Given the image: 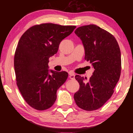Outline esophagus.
Returning <instances> with one entry per match:
<instances>
[{"mask_svg": "<svg viewBox=\"0 0 133 133\" xmlns=\"http://www.w3.org/2000/svg\"><path fill=\"white\" fill-rule=\"evenodd\" d=\"M70 79H72V80H74L75 79V75H74V74L73 72H70Z\"/></svg>", "mask_w": 133, "mask_h": 133, "instance_id": "1", "label": "esophagus"}]
</instances>
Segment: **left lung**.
I'll list each match as a JSON object with an SVG mask.
<instances>
[{
    "mask_svg": "<svg viewBox=\"0 0 133 133\" xmlns=\"http://www.w3.org/2000/svg\"><path fill=\"white\" fill-rule=\"evenodd\" d=\"M74 32L82 41L85 59L90 61L94 71L87 82L83 77L75 76L80 87L74 99L79 108L86 111L96 110L110 99L119 81L121 50L116 38L96 25L79 27Z\"/></svg>",
    "mask_w": 133,
    "mask_h": 133,
    "instance_id": "8db88e82",
    "label": "left lung"
}]
</instances>
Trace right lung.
I'll use <instances>...</instances> for the list:
<instances>
[{
    "label": "right lung",
    "mask_w": 133,
    "mask_h": 133,
    "mask_svg": "<svg viewBox=\"0 0 133 133\" xmlns=\"http://www.w3.org/2000/svg\"><path fill=\"white\" fill-rule=\"evenodd\" d=\"M76 28L42 23L31 26L21 36L14 59L16 83L32 108L45 110L55 102L57 90L66 81L68 74L49 70V58L57 53L61 42Z\"/></svg>",
    "instance_id": "right-lung-1"
}]
</instances>
